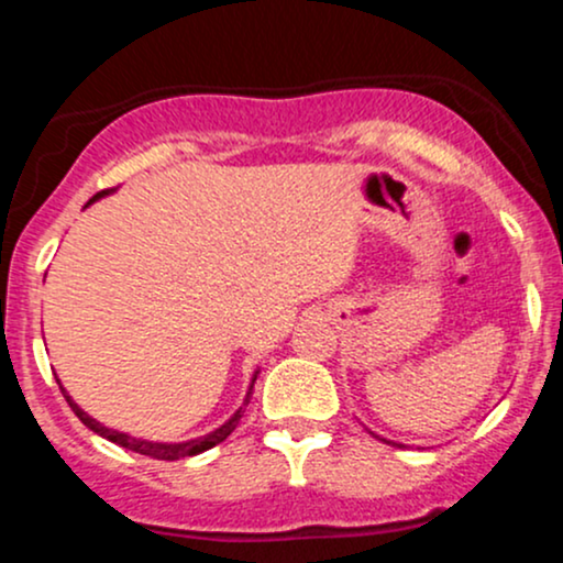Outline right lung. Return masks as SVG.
Wrapping results in <instances>:
<instances>
[{
    "label": "right lung",
    "instance_id": "1",
    "mask_svg": "<svg viewBox=\"0 0 563 563\" xmlns=\"http://www.w3.org/2000/svg\"><path fill=\"white\" fill-rule=\"evenodd\" d=\"M111 190H113V187H108V190H100L92 200L108 196V192H111ZM92 200H89V203H92ZM57 384H60V380H57ZM60 391H63V397H66V402L70 405V410H74L76 416H79V421L87 426V429H92L95 434L106 437L108 442H115V444H119V448L140 452V455H147V457H156V461H179V457H190V455H198V452H206V450L217 448L219 442H224V439H228L232 431H235V426L241 423V416H243V407H241V410H238L228 423L219 426L217 431H211V434H206V437H200V439H190V442H174V444L147 442V439H134V437H129V434H121V431L106 429V426L97 423L95 418H89L87 412H84L81 407L68 397L63 386H60ZM249 399H251V391H249V397H245V405H249Z\"/></svg>",
    "mask_w": 563,
    "mask_h": 563
}]
</instances>
